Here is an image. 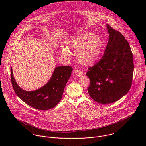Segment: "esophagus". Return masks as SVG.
Segmentation results:
<instances>
[{"label":"esophagus","mask_w":146,"mask_h":146,"mask_svg":"<svg viewBox=\"0 0 146 146\" xmlns=\"http://www.w3.org/2000/svg\"><path fill=\"white\" fill-rule=\"evenodd\" d=\"M74 73H75V75L78 77H81L83 75V72L79 70H75Z\"/></svg>","instance_id":"1"}]
</instances>
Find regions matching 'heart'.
<instances>
[{
	"instance_id": "b5f03b06",
	"label": "heart",
	"mask_w": 146,
	"mask_h": 146,
	"mask_svg": "<svg viewBox=\"0 0 146 146\" xmlns=\"http://www.w3.org/2000/svg\"><path fill=\"white\" fill-rule=\"evenodd\" d=\"M68 46L75 52L76 60L84 66H90L99 59L104 47L102 39L92 33H85L72 36L68 42ZM63 56L69 57L70 51L62 47Z\"/></svg>"
}]
</instances>
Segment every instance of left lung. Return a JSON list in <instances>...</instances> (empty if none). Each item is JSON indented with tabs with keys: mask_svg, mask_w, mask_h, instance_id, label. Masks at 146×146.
I'll return each instance as SVG.
<instances>
[{
	"mask_svg": "<svg viewBox=\"0 0 146 146\" xmlns=\"http://www.w3.org/2000/svg\"><path fill=\"white\" fill-rule=\"evenodd\" d=\"M107 28L110 38L104 54L86 73L90 79L89 96L102 104L116 102L129 92L134 71L129 42L119 31L109 25Z\"/></svg>",
	"mask_w": 146,
	"mask_h": 146,
	"instance_id": "left-lung-1",
	"label": "left lung"
}]
</instances>
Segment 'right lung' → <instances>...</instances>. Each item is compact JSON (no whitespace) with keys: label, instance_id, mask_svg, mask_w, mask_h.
<instances>
[{"label":"right lung","instance_id":"add662e5","mask_svg":"<svg viewBox=\"0 0 146 146\" xmlns=\"http://www.w3.org/2000/svg\"><path fill=\"white\" fill-rule=\"evenodd\" d=\"M72 71L71 66L57 67L48 83L38 90L29 92L22 89L16 83L11 68V83L16 94L25 103L36 110H48L60 102Z\"/></svg>","mask_w":146,"mask_h":146}]
</instances>
